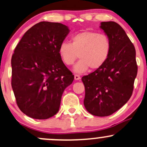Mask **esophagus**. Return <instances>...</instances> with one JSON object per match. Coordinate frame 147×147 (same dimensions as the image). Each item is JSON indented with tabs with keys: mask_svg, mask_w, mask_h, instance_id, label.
I'll return each mask as SVG.
<instances>
[{
	"mask_svg": "<svg viewBox=\"0 0 147 147\" xmlns=\"http://www.w3.org/2000/svg\"><path fill=\"white\" fill-rule=\"evenodd\" d=\"M80 79H81V77L79 75H75V80H79Z\"/></svg>",
	"mask_w": 147,
	"mask_h": 147,
	"instance_id": "esophagus-1",
	"label": "esophagus"
}]
</instances>
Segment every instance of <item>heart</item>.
<instances>
[{"label":"heart","mask_w":147,"mask_h":147,"mask_svg":"<svg viewBox=\"0 0 147 147\" xmlns=\"http://www.w3.org/2000/svg\"><path fill=\"white\" fill-rule=\"evenodd\" d=\"M111 49L112 42L108 35L84 31L72 35L71 43L61 42L59 55L66 66H72L79 56L80 60L74 66L73 70L81 74L90 68L94 70L103 66L110 55Z\"/></svg>","instance_id":"b5f03b06"}]
</instances>
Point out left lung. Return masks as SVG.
<instances>
[{"instance_id":"obj_1","label":"left lung","mask_w":147,"mask_h":147,"mask_svg":"<svg viewBox=\"0 0 147 147\" xmlns=\"http://www.w3.org/2000/svg\"><path fill=\"white\" fill-rule=\"evenodd\" d=\"M112 49L102 67L81 79L85 86L84 106L96 116H107L121 109L134 90L138 66L136 49L124 29L115 22H102Z\"/></svg>"}]
</instances>
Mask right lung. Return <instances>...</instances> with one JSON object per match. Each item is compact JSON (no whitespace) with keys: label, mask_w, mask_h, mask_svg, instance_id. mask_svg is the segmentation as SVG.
Here are the masks:
<instances>
[{"label":"right lung","mask_w":147,"mask_h":147,"mask_svg":"<svg viewBox=\"0 0 147 147\" xmlns=\"http://www.w3.org/2000/svg\"><path fill=\"white\" fill-rule=\"evenodd\" d=\"M59 22H40L30 28L11 57V87L19 109L35 119L58 112L62 94L74 75L61 61L59 47L69 33Z\"/></svg>","instance_id":"right-lung-1"}]
</instances>
